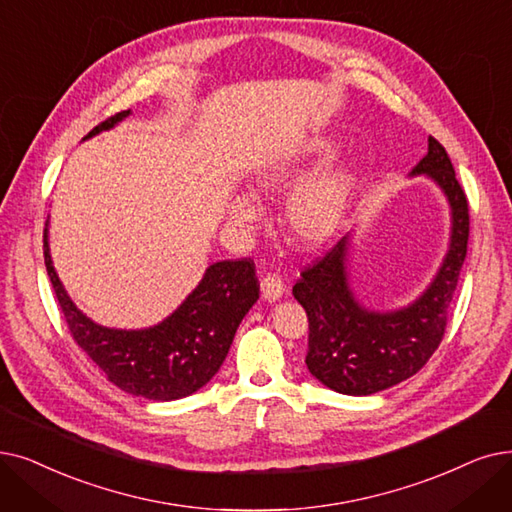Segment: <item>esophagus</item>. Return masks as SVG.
<instances>
[{
	"label": "esophagus",
	"instance_id": "obj_1",
	"mask_svg": "<svg viewBox=\"0 0 512 512\" xmlns=\"http://www.w3.org/2000/svg\"><path fill=\"white\" fill-rule=\"evenodd\" d=\"M282 293H284V284H282L280 276L268 274L261 278V295L265 301H270V303L278 301L282 297Z\"/></svg>",
	"mask_w": 512,
	"mask_h": 512
}]
</instances>
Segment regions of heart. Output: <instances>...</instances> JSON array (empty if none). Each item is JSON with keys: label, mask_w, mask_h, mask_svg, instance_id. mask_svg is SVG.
I'll list each match as a JSON object with an SVG mask.
<instances>
[{"label": "heart", "mask_w": 512, "mask_h": 512, "mask_svg": "<svg viewBox=\"0 0 512 512\" xmlns=\"http://www.w3.org/2000/svg\"><path fill=\"white\" fill-rule=\"evenodd\" d=\"M337 142L318 136L265 165L257 175V188L265 196H286L280 211V226L286 240L301 251H316L345 228L355 198L364 182L358 159L330 161ZM230 215L238 224H249L259 207L249 192H234Z\"/></svg>", "instance_id": "b5f03b06"}]
</instances>
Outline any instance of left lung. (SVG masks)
<instances>
[{"label":"left lung","instance_id":"8db88e82","mask_svg":"<svg viewBox=\"0 0 512 512\" xmlns=\"http://www.w3.org/2000/svg\"><path fill=\"white\" fill-rule=\"evenodd\" d=\"M427 177L446 194L452 236L446 259L429 288L402 309L364 307L347 280L351 234L301 272L293 286L309 322L305 364L328 389L370 395L410 379L429 362L446 332L450 303L469 244V203L443 148L429 136V152L410 175Z\"/></svg>","mask_w":512,"mask_h":512}]
</instances>
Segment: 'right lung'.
Returning <instances> with one entry per match:
<instances>
[{
  "mask_svg": "<svg viewBox=\"0 0 512 512\" xmlns=\"http://www.w3.org/2000/svg\"><path fill=\"white\" fill-rule=\"evenodd\" d=\"M129 113L123 110L108 117L85 140L115 127ZM43 257L75 343L100 366L110 383L154 402L182 399L205 387L224 364L238 324L259 299V280L251 259L217 261L161 324L142 330L106 328L81 314L66 295L52 265L48 228L43 230Z\"/></svg>",
  "mask_w": 512,
  "mask_h": 512,
  "instance_id": "right-lung-1",
  "label": "right lung"
}]
</instances>
